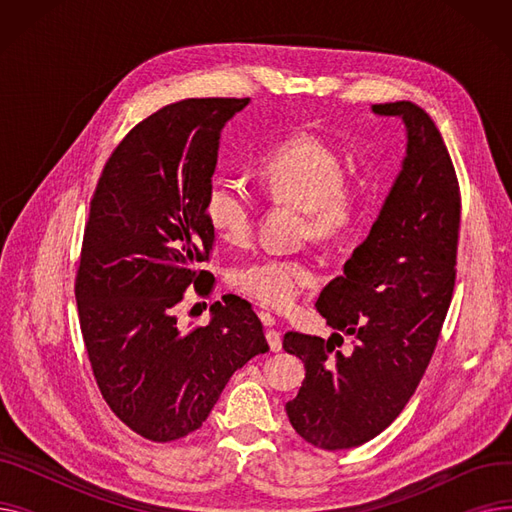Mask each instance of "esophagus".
<instances>
[{
	"mask_svg": "<svg viewBox=\"0 0 512 512\" xmlns=\"http://www.w3.org/2000/svg\"><path fill=\"white\" fill-rule=\"evenodd\" d=\"M261 319L265 321V326H270V328H267V332H265L267 342H270V348H272L274 353L282 351V334L274 328V324H276L274 315H270V311H261Z\"/></svg>",
	"mask_w": 512,
	"mask_h": 512,
	"instance_id": "1",
	"label": "esophagus"
}]
</instances>
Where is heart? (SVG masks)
<instances>
[{
    "instance_id": "1",
    "label": "heart",
    "mask_w": 512,
    "mask_h": 512,
    "mask_svg": "<svg viewBox=\"0 0 512 512\" xmlns=\"http://www.w3.org/2000/svg\"><path fill=\"white\" fill-rule=\"evenodd\" d=\"M257 176L267 199L303 209V236L342 240L361 218L363 188L344 178L342 155L313 132L301 130L278 141L261 157ZM203 211L211 230L228 245L251 238L255 201L238 182L213 178ZM228 280L265 307L288 309L315 282V272L305 259L265 255L234 265Z\"/></svg>"
}]
</instances>
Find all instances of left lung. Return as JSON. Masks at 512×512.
I'll list each match as a JSON object with an SVG mask.
<instances>
[{"mask_svg":"<svg viewBox=\"0 0 512 512\" xmlns=\"http://www.w3.org/2000/svg\"><path fill=\"white\" fill-rule=\"evenodd\" d=\"M407 124V157L369 236L315 303L330 340L286 332L305 380L286 413L324 450L355 448L400 415L432 361L446 319L461 230V188L434 120L411 101L373 105ZM352 346L341 351L343 336Z\"/></svg>","mask_w":512,"mask_h":512,"instance_id":"left-lung-1","label":"left lung"}]
</instances>
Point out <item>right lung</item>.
<instances>
[{
	"mask_svg": "<svg viewBox=\"0 0 512 512\" xmlns=\"http://www.w3.org/2000/svg\"><path fill=\"white\" fill-rule=\"evenodd\" d=\"M249 97L184 99L134 126L107 157L85 224L74 294L101 396L134 434L174 442L203 425L232 373L270 351L245 299L178 328L186 288L213 290L203 201L224 124Z\"/></svg>",
	"mask_w": 512,
	"mask_h": 512,
	"instance_id": "1",
	"label": "right lung"
}]
</instances>
